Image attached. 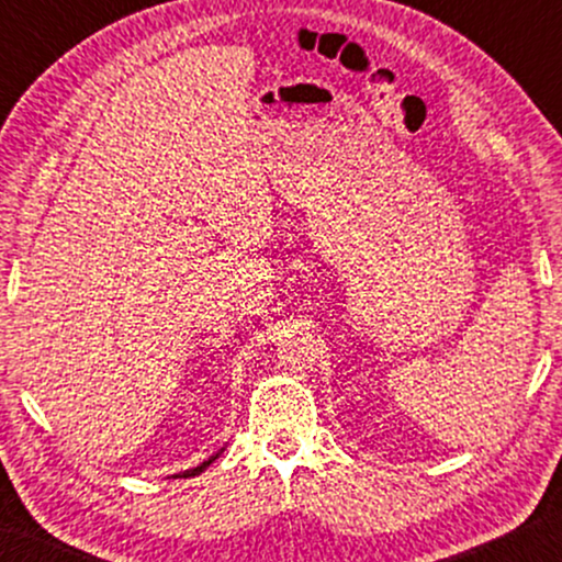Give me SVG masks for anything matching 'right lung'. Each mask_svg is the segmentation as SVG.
I'll return each mask as SVG.
<instances>
[{
  "label": "right lung",
  "instance_id": "right-lung-1",
  "mask_svg": "<svg viewBox=\"0 0 562 562\" xmlns=\"http://www.w3.org/2000/svg\"><path fill=\"white\" fill-rule=\"evenodd\" d=\"M217 458H220V452H217V456H212L210 460H204L202 465H196V468H191V471H183V473H179V475H173V479H191V475H199L202 471H206V468H210Z\"/></svg>",
  "mask_w": 562,
  "mask_h": 562
}]
</instances>
